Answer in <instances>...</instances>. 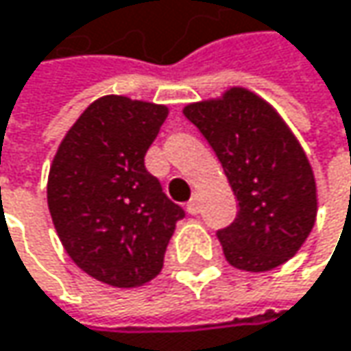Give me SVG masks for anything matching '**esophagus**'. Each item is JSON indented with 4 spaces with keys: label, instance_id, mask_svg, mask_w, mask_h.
<instances>
[{
    "label": "esophagus",
    "instance_id": "34e87169",
    "mask_svg": "<svg viewBox=\"0 0 351 351\" xmlns=\"http://www.w3.org/2000/svg\"><path fill=\"white\" fill-rule=\"evenodd\" d=\"M199 209H201V205H199V195H193V197H191V201L186 203V211H189L191 215H197V213H199Z\"/></svg>",
    "mask_w": 351,
    "mask_h": 351
}]
</instances>
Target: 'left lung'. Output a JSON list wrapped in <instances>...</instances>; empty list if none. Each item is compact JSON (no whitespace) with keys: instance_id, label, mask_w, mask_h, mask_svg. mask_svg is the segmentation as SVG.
<instances>
[{"instance_id":"obj_1","label":"left lung","mask_w":351,"mask_h":351,"mask_svg":"<svg viewBox=\"0 0 351 351\" xmlns=\"http://www.w3.org/2000/svg\"><path fill=\"white\" fill-rule=\"evenodd\" d=\"M217 154L240 201L236 221L217 232L226 260L245 272L289 262L317 219L311 162L280 113L245 87L182 109Z\"/></svg>"}]
</instances>
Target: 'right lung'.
<instances>
[{"label": "right lung", "mask_w": 351, "mask_h": 351, "mask_svg": "<svg viewBox=\"0 0 351 351\" xmlns=\"http://www.w3.org/2000/svg\"><path fill=\"white\" fill-rule=\"evenodd\" d=\"M169 107L104 95L64 134L48 173L54 230L71 260L115 289L150 282L184 211L144 167Z\"/></svg>", "instance_id": "add662e5"}]
</instances>
